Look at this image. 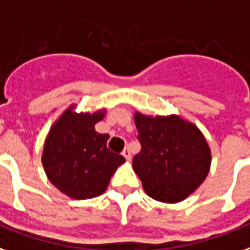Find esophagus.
<instances>
[{
  "mask_svg": "<svg viewBox=\"0 0 250 250\" xmlns=\"http://www.w3.org/2000/svg\"><path fill=\"white\" fill-rule=\"evenodd\" d=\"M122 155L125 156L127 161H131V159H132V155H131V150H129V148H125V149L122 152Z\"/></svg>",
  "mask_w": 250,
  "mask_h": 250,
  "instance_id": "esophagus-1",
  "label": "esophagus"
}]
</instances>
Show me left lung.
<instances>
[{
    "mask_svg": "<svg viewBox=\"0 0 250 250\" xmlns=\"http://www.w3.org/2000/svg\"><path fill=\"white\" fill-rule=\"evenodd\" d=\"M142 149L132 167L150 198L177 203L197 190L209 171L211 150L194 123L178 115L135 112Z\"/></svg>",
    "mask_w": 250,
    "mask_h": 250,
    "instance_id": "1",
    "label": "left lung"
}]
</instances>
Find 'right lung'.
Listing matches in <instances>:
<instances>
[{
    "label": "right lung",
    "mask_w": 250,
    "mask_h": 250,
    "mask_svg": "<svg viewBox=\"0 0 250 250\" xmlns=\"http://www.w3.org/2000/svg\"><path fill=\"white\" fill-rule=\"evenodd\" d=\"M72 104L49 129L42 164L49 182L73 199H89L104 193L111 176L125 160L107 149V133L95 131L104 110L74 111Z\"/></svg>",
    "instance_id": "right-lung-1"
}]
</instances>
